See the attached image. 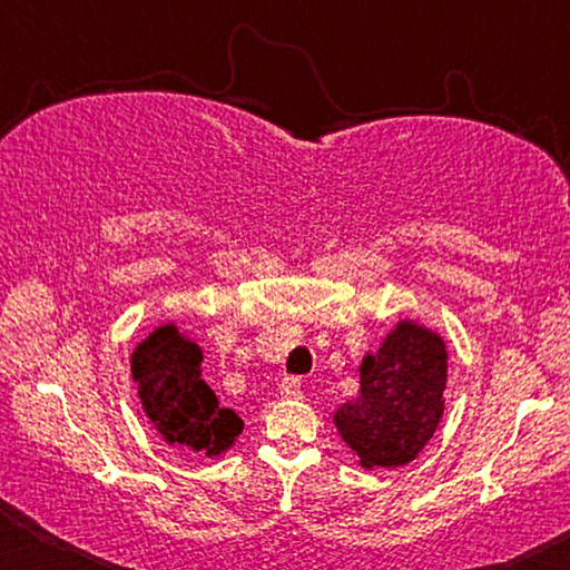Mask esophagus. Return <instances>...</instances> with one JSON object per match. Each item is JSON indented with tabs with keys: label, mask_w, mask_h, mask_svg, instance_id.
<instances>
[{
	"label": "esophagus",
	"mask_w": 570,
	"mask_h": 570,
	"mask_svg": "<svg viewBox=\"0 0 570 570\" xmlns=\"http://www.w3.org/2000/svg\"><path fill=\"white\" fill-rule=\"evenodd\" d=\"M278 392H282L284 400L302 397V380H298V377H284L282 384H278Z\"/></svg>",
	"instance_id": "1"
}]
</instances>
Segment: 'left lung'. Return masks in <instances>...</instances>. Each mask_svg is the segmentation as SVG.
Segmentation results:
<instances>
[{"label":"left lung","instance_id":"8db88e82","mask_svg":"<svg viewBox=\"0 0 570 570\" xmlns=\"http://www.w3.org/2000/svg\"><path fill=\"white\" fill-rule=\"evenodd\" d=\"M445 384L442 336L402 320L377 354L362 360L360 397L334 412V424L362 468L407 465L435 435L445 412Z\"/></svg>","mask_w":570,"mask_h":570}]
</instances>
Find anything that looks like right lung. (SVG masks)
Returning a JSON list of instances; mask_svg holds the SVG:
<instances>
[{"instance_id":"obj_1","label":"right lung","mask_w":570,"mask_h":570,"mask_svg":"<svg viewBox=\"0 0 570 570\" xmlns=\"http://www.w3.org/2000/svg\"><path fill=\"white\" fill-rule=\"evenodd\" d=\"M200 362V346L180 334L176 324H163L135 346L130 370L142 410L163 440L216 458L234 445L244 422L234 410L220 407Z\"/></svg>"}]
</instances>
